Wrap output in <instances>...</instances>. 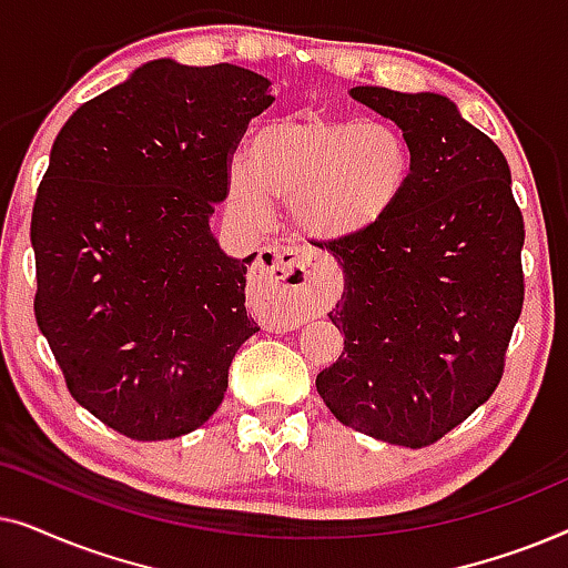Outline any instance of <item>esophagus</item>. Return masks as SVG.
<instances>
[{
    "label": "esophagus",
    "instance_id": "esophagus-1",
    "mask_svg": "<svg viewBox=\"0 0 568 568\" xmlns=\"http://www.w3.org/2000/svg\"><path fill=\"white\" fill-rule=\"evenodd\" d=\"M251 274L261 286L276 294V313L284 325H297L323 313L336 300V278L328 268L315 266L305 255L282 245L261 247Z\"/></svg>",
    "mask_w": 568,
    "mask_h": 568
}]
</instances>
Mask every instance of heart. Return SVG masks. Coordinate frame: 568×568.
I'll use <instances>...</instances> for the list:
<instances>
[{"instance_id":"1","label":"heart","mask_w":568,"mask_h":568,"mask_svg":"<svg viewBox=\"0 0 568 568\" xmlns=\"http://www.w3.org/2000/svg\"><path fill=\"white\" fill-rule=\"evenodd\" d=\"M414 173L408 139L393 123L292 115L247 139L230 201L263 222L268 201L290 204L292 227L315 243H346L385 222Z\"/></svg>"}]
</instances>
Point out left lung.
I'll return each instance as SVG.
<instances>
[{"label": "left lung", "mask_w": 568, "mask_h": 568, "mask_svg": "<svg viewBox=\"0 0 568 568\" xmlns=\"http://www.w3.org/2000/svg\"><path fill=\"white\" fill-rule=\"evenodd\" d=\"M403 129L414 173L367 235L317 243L344 268L331 323L344 352L317 375L341 424L429 447L491 398L525 302V222L499 146L447 98L354 88Z\"/></svg>", "instance_id": "left-lung-1"}]
</instances>
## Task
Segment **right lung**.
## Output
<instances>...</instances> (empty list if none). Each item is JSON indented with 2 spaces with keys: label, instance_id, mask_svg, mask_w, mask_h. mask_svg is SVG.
<instances>
[{
  "label": "right lung",
  "instance_id": "right-lung-1",
  "mask_svg": "<svg viewBox=\"0 0 568 568\" xmlns=\"http://www.w3.org/2000/svg\"><path fill=\"white\" fill-rule=\"evenodd\" d=\"M266 77L158 59L69 115L38 185L36 323L72 398L123 437L175 439L227 393L255 258L209 230Z\"/></svg>",
  "mask_w": 568,
  "mask_h": 568
}]
</instances>
